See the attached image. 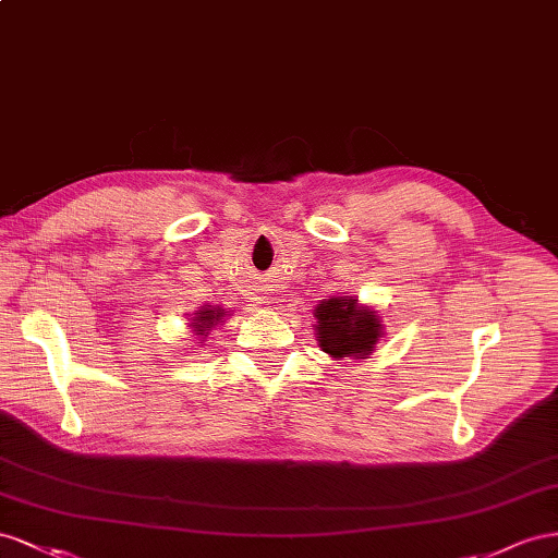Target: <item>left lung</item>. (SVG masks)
Returning a JSON list of instances; mask_svg holds the SVG:
<instances>
[{
	"mask_svg": "<svg viewBox=\"0 0 558 558\" xmlns=\"http://www.w3.org/2000/svg\"><path fill=\"white\" fill-rule=\"evenodd\" d=\"M317 341L331 357H364L369 355L380 325L374 311L357 306V299H327L315 308Z\"/></svg>",
	"mask_w": 558,
	"mask_h": 558,
	"instance_id": "left-lung-1",
	"label": "left lung"
}]
</instances>
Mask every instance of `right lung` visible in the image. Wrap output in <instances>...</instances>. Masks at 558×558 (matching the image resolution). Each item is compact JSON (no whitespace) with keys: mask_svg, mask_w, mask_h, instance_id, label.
<instances>
[{"mask_svg":"<svg viewBox=\"0 0 558 558\" xmlns=\"http://www.w3.org/2000/svg\"><path fill=\"white\" fill-rule=\"evenodd\" d=\"M221 317H225V308H203L201 313H196V320L191 323V325H194V329L198 333H205V337H208V329L215 323H219Z\"/></svg>","mask_w":558,"mask_h":558,"instance_id":"obj_1","label":"right lung"}]
</instances>
